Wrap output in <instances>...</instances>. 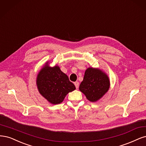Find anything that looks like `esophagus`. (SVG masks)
I'll return each mask as SVG.
<instances>
[{
	"instance_id": "esophagus-1",
	"label": "esophagus",
	"mask_w": 146,
	"mask_h": 146,
	"mask_svg": "<svg viewBox=\"0 0 146 146\" xmlns=\"http://www.w3.org/2000/svg\"><path fill=\"white\" fill-rule=\"evenodd\" d=\"M74 84L75 87H76V88L78 89V88H79V82H75L74 83Z\"/></svg>"
}]
</instances>
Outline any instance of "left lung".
<instances>
[{"label": "left lung", "mask_w": 146, "mask_h": 146, "mask_svg": "<svg viewBox=\"0 0 146 146\" xmlns=\"http://www.w3.org/2000/svg\"><path fill=\"white\" fill-rule=\"evenodd\" d=\"M110 81L107 75L100 69L88 68L86 70L79 90L91 102L98 101L108 91Z\"/></svg>", "instance_id": "8db88e82"}]
</instances>
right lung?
<instances>
[{
	"label": "right lung",
	"mask_w": 146,
	"mask_h": 146,
	"mask_svg": "<svg viewBox=\"0 0 146 146\" xmlns=\"http://www.w3.org/2000/svg\"><path fill=\"white\" fill-rule=\"evenodd\" d=\"M36 83L39 93L53 104H60L67 94L76 89L59 67H51L48 64L39 72Z\"/></svg>",
	"instance_id": "1"
}]
</instances>
